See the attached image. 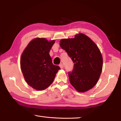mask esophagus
Masks as SVG:
<instances>
[{"label": "esophagus", "mask_w": 121, "mask_h": 121, "mask_svg": "<svg viewBox=\"0 0 121 121\" xmlns=\"http://www.w3.org/2000/svg\"><path fill=\"white\" fill-rule=\"evenodd\" d=\"M59 66H60L61 69H63L64 68V66H63V65L62 63H61L60 65H59Z\"/></svg>", "instance_id": "34e87169"}]
</instances>
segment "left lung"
I'll return each instance as SVG.
<instances>
[{
  "label": "left lung",
  "instance_id": "8db88e82",
  "mask_svg": "<svg viewBox=\"0 0 121 121\" xmlns=\"http://www.w3.org/2000/svg\"><path fill=\"white\" fill-rule=\"evenodd\" d=\"M60 45L72 60L74 67L68 73L72 85L78 92L91 89L97 83L103 65L101 53L96 43L84 34L62 39Z\"/></svg>",
  "mask_w": 121,
  "mask_h": 121
}]
</instances>
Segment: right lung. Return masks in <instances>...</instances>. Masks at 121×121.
<instances>
[{
  "instance_id": "right-lung-1",
  "label": "right lung",
  "mask_w": 121,
  "mask_h": 121,
  "mask_svg": "<svg viewBox=\"0 0 121 121\" xmlns=\"http://www.w3.org/2000/svg\"><path fill=\"white\" fill-rule=\"evenodd\" d=\"M55 40L37 38L28 44L23 52L20 65L26 83L37 91H43L52 83L60 68L53 65L49 55Z\"/></svg>"
}]
</instances>
